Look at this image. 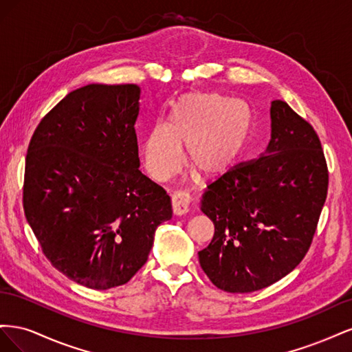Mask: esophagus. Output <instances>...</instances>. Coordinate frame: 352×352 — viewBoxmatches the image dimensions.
Listing matches in <instances>:
<instances>
[{
	"instance_id": "esophagus-1",
	"label": "esophagus",
	"mask_w": 352,
	"mask_h": 352,
	"mask_svg": "<svg viewBox=\"0 0 352 352\" xmlns=\"http://www.w3.org/2000/svg\"><path fill=\"white\" fill-rule=\"evenodd\" d=\"M172 208L176 216H184L189 211V197L185 192H175L172 195Z\"/></svg>"
}]
</instances>
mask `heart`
<instances>
[{
    "instance_id": "heart-1",
    "label": "heart",
    "mask_w": 352,
    "mask_h": 352,
    "mask_svg": "<svg viewBox=\"0 0 352 352\" xmlns=\"http://www.w3.org/2000/svg\"><path fill=\"white\" fill-rule=\"evenodd\" d=\"M248 105L221 94H190L170 111L167 126L155 124L142 141L148 175L158 182L175 176L186 164L202 177H216L235 164L248 140Z\"/></svg>"
}]
</instances>
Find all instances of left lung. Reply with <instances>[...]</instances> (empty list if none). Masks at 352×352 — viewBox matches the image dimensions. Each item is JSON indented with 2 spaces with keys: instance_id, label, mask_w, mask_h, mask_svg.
I'll list each match as a JSON object with an SVG mask.
<instances>
[{
  "instance_id": "1",
  "label": "left lung",
  "mask_w": 352,
  "mask_h": 352,
  "mask_svg": "<svg viewBox=\"0 0 352 352\" xmlns=\"http://www.w3.org/2000/svg\"><path fill=\"white\" fill-rule=\"evenodd\" d=\"M264 154L208 185L201 211L214 236L198 252L219 289L260 291L291 273L310 248L327 195V166L313 126L285 101L270 107Z\"/></svg>"
}]
</instances>
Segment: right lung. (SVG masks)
I'll return each mask as SVG.
<instances>
[{
	"label": "right lung",
	"mask_w": 352,
	"mask_h": 352,
	"mask_svg": "<svg viewBox=\"0 0 352 352\" xmlns=\"http://www.w3.org/2000/svg\"><path fill=\"white\" fill-rule=\"evenodd\" d=\"M138 85L72 91L38 124L25 168L23 208L45 257L91 289L129 282L172 219L166 190L140 170Z\"/></svg>",
	"instance_id": "1"
}]
</instances>
